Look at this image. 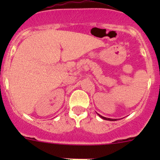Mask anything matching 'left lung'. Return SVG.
I'll list each match as a JSON object with an SVG mask.
<instances>
[{"instance_id": "left-lung-1", "label": "left lung", "mask_w": 160, "mask_h": 160, "mask_svg": "<svg viewBox=\"0 0 160 160\" xmlns=\"http://www.w3.org/2000/svg\"><path fill=\"white\" fill-rule=\"evenodd\" d=\"M98 115L100 116V117L101 118H103V119H104V120H108V121H116V119L115 120H114V119H112V118H105V117H103V116H101V115H100L99 114H98Z\"/></svg>"}]
</instances>
